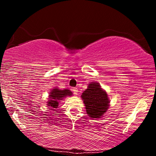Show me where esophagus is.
<instances>
[{"instance_id": "34e87169", "label": "esophagus", "mask_w": 156, "mask_h": 156, "mask_svg": "<svg viewBox=\"0 0 156 156\" xmlns=\"http://www.w3.org/2000/svg\"><path fill=\"white\" fill-rule=\"evenodd\" d=\"M72 91L73 92V93H74L76 95H77L78 93V88H76V87H74V88L72 89Z\"/></svg>"}]
</instances>
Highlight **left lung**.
Returning a JSON list of instances; mask_svg holds the SVG:
<instances>
[{"mask_svg": "<svg viewBox=\"0 0 156 156\" xmlns=\"http://www.w3.org/2000/svg\"><path fill=\"white\" fill-rule=\"evenodd\" d=\"M81 98L85 105L87 114L92 118H101L109 107V98L106 92L98 83L92 82L82 93Z\"/></svg>", "mask_w": 156, "mask_h": 156, "instance_id": "left-lung-1", "label": "left lung"}]
</instances>
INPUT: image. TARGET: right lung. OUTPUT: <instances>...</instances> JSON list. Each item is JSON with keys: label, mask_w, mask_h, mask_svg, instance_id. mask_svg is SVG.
<instances>
[{"label": "right lung", "mask_w": 156, "mask_h": 156, "mask_svg": "<svg viewBox=\"0 0 156 156\" xmlns=\"http://www.w3.org/2000/svg\"><path fill=\"white\" fill-rule=\"evenodd\" d=\"M73 94L72 92L69 89H59L58 88H54L49 93V101H48V106L56 108L58 106L59 101H62L64 98L67 96H71Z\"/></svg>", "instance_id": "obj_1"}]
</instances>
